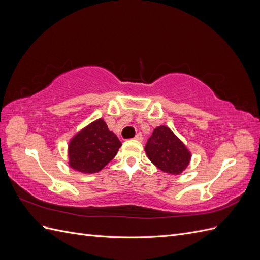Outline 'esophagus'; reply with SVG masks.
Wrapping results in <instances>:
<instances>
[{
  "label": "esophagus",
  "instance_id": "1",
  "mask_svg": "<svg viewBox=\"0 0 260 260\" xmlns=\"http://www.w3.org/2000/svg\"><path fill=\"white\" fill-rule=\"evenodd\" d=\"M135 139H136L137 141H142V140H143V137H142V135H141V133H138V135L135 137Z\"/></svg>",
  "mask_w": 260,
  "mask_h": 260
}]
</instances>
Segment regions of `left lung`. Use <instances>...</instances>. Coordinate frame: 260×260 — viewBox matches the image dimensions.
I'll list each match as a JSON object with an SVG mask.
<instances>
[{"label": "left lung", "mask_w": 260, "mask_h": 260, "mask_svg": "<svg viewBox=\"0 0 260 260\" xmlns=\"http://www.w3.org/2000/svg\"><path fill=\"white\" fill-rule=\"evenodd\" d=\"M146 155L157 168L170 175H179L190 162L191 154L169 128L160 125L147 140Z\"/></svg>", "instance_id": "8db88e82"}]
</instances>
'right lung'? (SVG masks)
Segmentation results:
<instances>
[{
	"label": "right lung",
	"instance_id": "obj_1",
	"mask_svg": "<svg viewBox=\"0 0 260 260\" xmlns=\"http://www.w3.org/2000/svg\"><path fill=\"white\" fill-rule=\"evenodd\" d=\"M121 142L103 119L85 127L70 141L69 165L75 170L93 174L103 169L116 156Z\"/></svg>",
	"mask_w": 260,
	"mask_h": 260
}]
</instances>
